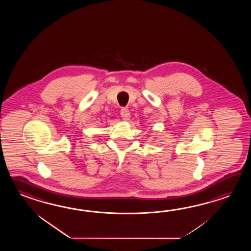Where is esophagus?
<instances>
[{
    "label": "esophagus",
    "instance_id": "34e87169",
    "mask_svg": "<svg viewBox=\"0 0 251 251\" xmlns=\"http://www.w3.org/2000/svg\"><path fill=\"white\" fill-rule=\"evenodd\" d=\"M120 115H121V117H122L124 120H126V121H127L130 118V112H129L127 108H122L121 111H120Z\"/></svg>",
    "mask_w": 251,
    "mask_h": 251
}]
</instances>
